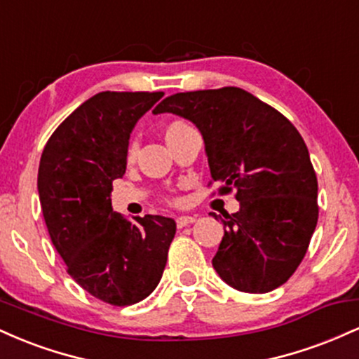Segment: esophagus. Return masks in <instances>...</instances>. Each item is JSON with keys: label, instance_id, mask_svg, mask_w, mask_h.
<instances>
[{"label": "esophagus", "instance_id": "34e87169", "mask_svg": "<svg viewBox=\"0 0 359 359\" xmlns=\"http://www.w3.org/2000/svg\"><path fill=\"white\" fill-rule=\"evenodd\" d=\"M175 222L179 228H184V226H189L192 224V222H196V216H179L175 219Z\"/></svg>", "mask_w": 359, "mask_h": 359}]
</instances>
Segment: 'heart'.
Returning <instances> with one entry per match:
<instances>
[{
	"mask_svg": "<svg viewBox=\"0 0 359 359\" xmlns=\"http://www.w3.org/2000/svg\"><path fill=\"white\" fill-rule=\"evenodd\" d=\"M180 126H185V125H182V123H174V125H170V126L167 128V133H170V131H174V130H177V128H180ZM128 155H130V156L135 155V145L130 147V150H128Z\"/></svg>",
	"mask_w": 359,
	"mask_h": 359,
	"instance_id": "heart-1",
	"label": "heart"
}]
</instances>
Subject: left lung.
<instances>
[{
    "label": "left lung",
    "mask_w": 359,
    "mask_h": 359,
    "mask_svg": "<svg viewBox=\"0 0 359 359\" xmlns=\"http://www.w3.org/2000/svg\"><path fill=\"white\" fill-rule=\"evenodd\" d=\"M192 121L219 192L236 189L240 211L224 214L212 266L228 285L265 294L287 282L314 234L317 177L297 128L240 88L172 94L154 109Z\"/></svg>",
    "instance_id": "8db88e82"
}]
</instances>
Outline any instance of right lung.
Listing matches in <instances>:
<instances>
[{"label":"right lung","mask_w":359,"mask_h":359,"mask_svg":"<svg viewBox=\"0 0 359 359\" xmlns=\"http://www.w3.org/2000/svg\"><path fill=\"white\" fill-rule=\"evenodd\" d=\"M162 96L104 90L89 97L53 131L40 158L39 196L53 246L67 273L111 306H131L155 290L175 236L170 217L131 222L111 208L130 133Z\"/></svg>","instance_id":"right-lung-1"}]
</instances>
